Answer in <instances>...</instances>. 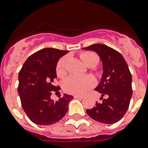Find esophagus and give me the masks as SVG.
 Here are the masks:
<instances>
[{"label":"esophagus","instance_id":"esophagus-1","mask_svg":"<svg viewBox=\"0 0 148 148\" xmlns=\"http://www.w3.org/2000/svg\"><path fill=\"white\" fill-rule=\"evenodd\" d=\"M74 98L80 99V100H81V99H83L84 97H82V96H78V95H74Z\"/></svg>","mask_w":148,"mask_h":148}]
</instances>
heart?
<instances>
[{
  "instance_id": "obj_1",
  "label": "heart",
  "mask_w": 148,
  "mask_h": 148,
  "mask_svg": "<svg viewBox=\"0 0 148 148\" xmlns=\"http://www.w3.org/2000/svg\"><path fill=\"white\" fill-rule=\"evenodd\" d=\"M81 58L84 63L88 67H94L99 61L97 53L91 51H86L81 53ZM56 74L59 77H64L67 74L66 70V58L63 57L58 60L56 66ZM95 81L92 77L88 76L81 77L71 75L67 77L64 82V89L67 93L75 95H84V93L93 87Z\"/></svg>"
}]
</instances>
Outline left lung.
<instances>
[{"instance_id": "obj_1", "label": "left lung", "mask_w": 148, "mask_h": 148, "mask_svg": "<svg viewBox=\"0 0 148 148\" xmlns=\"http://www.w3.org/2000/svg\"><path fill=\"white\" fill-rule=\"evenodd\" d=\"M83 49L98 54L103 71L101 82L95 88L101 94L102 102H96V106L86 112L96 121L114 124L124 117L132 97V77L127 64L118 51L107 45L95 44Z\"/></svg>"}]
</instances>
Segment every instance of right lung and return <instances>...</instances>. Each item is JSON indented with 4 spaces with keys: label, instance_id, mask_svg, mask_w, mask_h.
<instances>
[{
    "label": "right lung",
    "instance_id": "obj_1",
    "mask_svg": "<svg viewBox=\"0 0 148 148\" xmlns=\"http://www.w3.org/2000/svg\"><path fill=\"white\" fill-rule=\"evenodd\" d=\"M68 51L44 48L31 54L22 66L18 75L17 91L23 110L29 119L38 125H50L62 119L74 98L64 94L57 101L51 100L53 92L60 88L53 85L57 77L56 66Z\"/></svg>",
    "mask_w": 148,
    "mask_h": 148
}]
</instances>
